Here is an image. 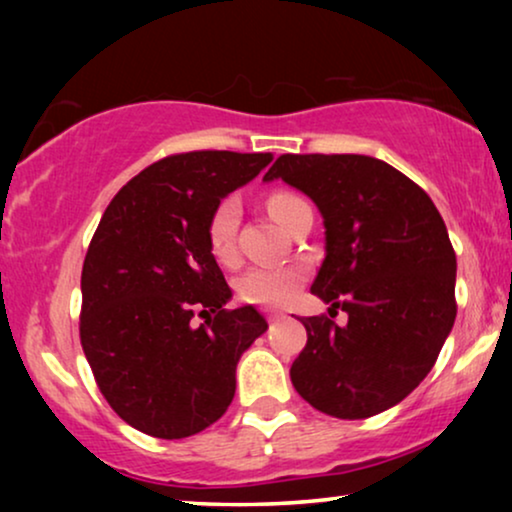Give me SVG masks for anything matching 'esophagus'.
Masks as SVG:
<instances>
[{"mask_svg": "<svg viewBox=\"0 0 512 512\" xmlns=\"http://www.w3.org/2000/svg\"><path fill=\"white\" fill-rule=\"evenodd\" d=\"M265 317H268V321L270 324H277V321H282L286 314L284 312H275V310H268V314H265Z\"/></svg>", "mask_w": 512, "mask_h": 512, "instance_id": "esophagus-1", "label": "esophagus"}]
</instances>
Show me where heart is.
<instances>
[{
  "instance_id": "1",
  "label": "heart",
  "mask_w": 512,
  "mask_h": 512,
  "mask_svg": "<svg viewBox=\"0 0 512 512\" xmlns=\"http://www.w3.org/2000/svg\"><path fill=\"white\" fill-rule=\"evenodd\" d=\"M300 205H305V200L291 191H272L268 195L270 214L275 216L284 228L289 226L293 212H296ZM240 214V200H237L235 195H228V198H223L219 205L214 207L212 216H209L207 240L216 261L230 263L235 258V235L237 226H240ZM303 279L305 272L296 268V265H261V268L249 270L247 275L240 277V282H237V293H240V298L247 300V303L279 307L286 305L293 296H296Z\"/></svg>"
}]
</instances>
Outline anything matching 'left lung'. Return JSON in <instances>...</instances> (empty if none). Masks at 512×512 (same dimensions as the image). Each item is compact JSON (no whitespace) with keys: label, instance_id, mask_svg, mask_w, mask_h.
Segmentation results:
<instances>
[{"label":"left lung","instance_id":"obj_1","mask_svg":"<svg viewBox=\"0 0 512 512\" xmlns=\"http://www.w3.org/2000/svg\"><path fill=\"white\" fill-rule=\"evenodd\" d=\"M282 179L324 216L326 258L312 293L347 312L300 319L307 345L291 382L312 408L366 419L401 403L429 375L457 317V256L443 216L415 181L356 153H284Z\"/></svg>","mask_w":512,"mask_h":512}]
</instances>
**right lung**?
<instances>
[{
  "label": "right lung",
  "mask_w": 512,
  "mask_h": 512,
  "mask_svg": "<svg viewBox=\"0 0 512 512\" xmlns=\"http://www.w3.org/2000/svg\"><path fill=\"white\" fill-rule=\"evenodd\" d=\"M272 153L191 151L132 177L104 209L81 272V345L102 396L153 438L205 431L235 396V368L268 321L209 249L214 207ZM198 313L206 321L195 327Z\"/></svg>",
  "instance_id": "right-lung-1"
}]
</instances>
